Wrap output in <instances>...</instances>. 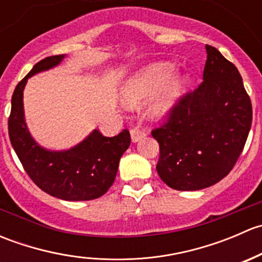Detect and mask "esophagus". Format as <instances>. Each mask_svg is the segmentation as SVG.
<instances>
[{
	"label": "esophagus",
	"mask_w": 262,
	"mask_h": 262,
	"mask_svg": "<svg viewBox=\"0 0 262 262\" xmlns=\"http://www.w3.org/2000/svg\"><path fill=\"white\" fill-rule=\"evenodd\" d=\"M147 136V130L144 128H141V126H134V128L130 129V137L133 142L141 141L142 138Z\"/></svg>",
	"instance_id": "esophagus-1"
}]
</instances>
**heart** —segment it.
Wrapping results in <instances>:
<instances>
[{
  "mask_svg": "<svg viewBox=\"0 0 262 262\" xmlns=\"http://www.w3.org/2000/svg\"><path fill=\"white\" fill-rule=\"evenodd\" d=\"M173 73L175 66L168 62L157 63L148 67L143 73L129 82L124 90V102L126 106H136L139 102L155 95L166 81L172 77ZM184 84L185 80L180 77L173 78L165 86L163 85L164 87L162 86L163 89L150 106V112L155 115H163L167 113L180 96Z\"/></svg>",
  "mask_w": 262,
  "mask_h": 262,
  "instance_id": "heart-1",
  "label": "heart"
}]
</instances>
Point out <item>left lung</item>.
Masks as SVG:
<instances>
[{
  "label": "left lung",
  "instance_id": "obj_1",
  "mask_svg": "<svg viewBox=\"0 0 262 262\" xmlns=\"http://www.w3.org/2000/svg\"><path fill=\"white\" fill-rule=\"evenodd\" d=\"M202 83L181 95L152 129L160 144L156 168L167 186L182 191L226 178L244 150L252 105L236 66L207 46Z\"/></svg>",
  "mask_w": 262,
  "mask_h": 262
}]
</instances>
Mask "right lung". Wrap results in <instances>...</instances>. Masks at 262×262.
<instances>
[{
	"label": "right lung",
	"mask_w": 262,
	"mask_h": 262,
	"mask_svg": "<svg viewBox=\"0 0 262 262\" xmlns=\"http://www.w3.org/2000/svg\"><path fill=\"white\" fill-rule=\"evenodd\" d=\"M63 57L44 58L17 83L9 116L10 141L24 170L39 189L70 202L94 200L114 184L119 161L130 144L128 129L115 137H105L100 130H94L72 149L50 152L34 142L24 120L23 91L28 78L57 66Z\"/></svg>",
	"instance_id": "obj_1"
}]
</instances>
